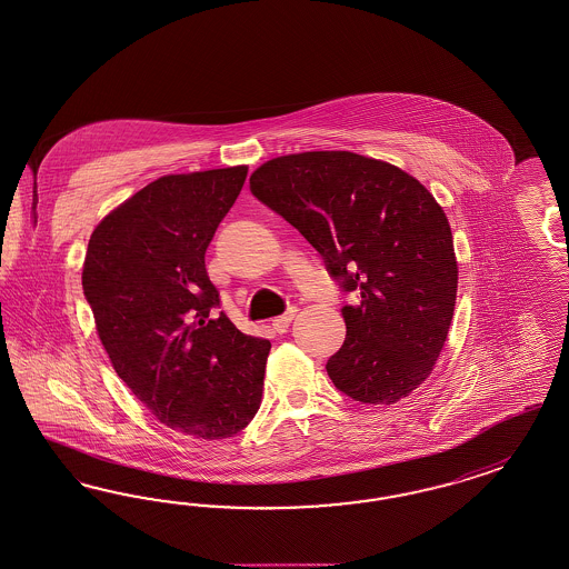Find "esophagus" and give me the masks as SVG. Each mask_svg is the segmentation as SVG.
<instances>
[{"instance_id":"esophagus-1","label":"esophagus","mask_w":569,"mask_h":569,"mask_svg":"<svg viewBox=\"0 0 569 569\" xmlns=\"http://www.w3.org/2000/svg\"><path fill=\"white\" fill-rule=\"evenodd\" d=\"M296 307H292L288 313L281 315V317H274L273 319V330L277 333L288 332V328H290V323H292V319L296 317Z\"/></svg>"}]
</instances>
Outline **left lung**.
<instances>
[{
  "label": "left lung",
  "instance_id": "8db88e82",
  "mask_svg": "<svg viewBox=\"0 0 569 569\" xmlns=\"http://www.w3.org/2000/svg\"><path fill=\"white\" fill-rule=\"evenodd\" d=\"M250 189L361 296L342 307L347 338L326 366L336 389L370 406L418 389L446 345L458 292L450 222L429 189L351 151L274 157Z\"/></svg>",
  "mask_w": 569,
  "mask_h": 569
}]
</instances>
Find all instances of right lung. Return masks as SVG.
I'll list each match as a JSON object with an SVG mask.
<instances>
[{"mask_svg":"<svg viewBox=\"0 0 569 569\" xmlns=\"http://www.w3.org/2000/svg\"><path fill=\"white\" fill-rule=\"evenodd\" d=\"M248 166L157 178L97 224L81 286L119 378L172 431L227 439L250 425L271 342L218 305L206 250Z\"/></svg>","mask_w":569,"mask_h":569,"instance_id":"1","label":"right lung"}]
</instances>
